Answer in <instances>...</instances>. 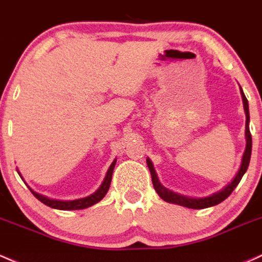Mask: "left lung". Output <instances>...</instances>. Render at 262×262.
<instances>
[{
	"instance_id": "left-lung-1",
	"label": "left lung",
	"mask_w": 262,
	"mask_h": 262,
	"mask_svg": "<svg viewBox=\"0 0 262 262\" xmlns=\"http://www.w3.org/2000/svg\"><path fill=\"white\" fill-rule=\"evenodd\" d=\"M241 92V97H243V103H244V109H245V114H246V124H245V137H246V149L245 153L243 155V162H241V166L238 169L236 177L234 178L231 183L228 184L224 189H221L220 191L215 192V194L210 195V196L206 198H199V199H195V198H188V196H183V195L177 194V192L170 191L169 189L164 188L162 184L159 183L158 180L157 174H155V170L153 168V164L149 159H146V164H148V168L150 170L151 174V182H153L154 189L155 191L159 194V196L162 198L164 201L166 203H173V204H178V205L185 206V208L189 209H205V208H210V206L217 205L220 204L221 201H224L226 198L234 191V189L236 188L237 184L240 183L241 178L244 177V174L246 173L249 168V163H250V158H251V148H252V139H251V133H250V128H249V122H250V114H249V102L246 99L245 94H244L243 89L240 88Z\"/></svg>"
}]
</instances>
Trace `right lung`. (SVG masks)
I'll return each instance as SVG.
<instances>
[{"label":"right lung","mask_w":262,"mask_h":262,"mask_svg":"<svg viewBox=\"0 0 262 262\" xmlns=\"http://www.w3.org/2000/svg\"><path fill=\"white\" fill-rule=\"evenodd\" d=\"M116 162L117 160H114V162L111 164V166H109L107 171V175H105L104 180H103L102 185L99 186L98 190L93 192L92 195H89L87 198H82V199L70 200V201L54 200V199H50V198L45 196V195L38 194V192L33 191L32 189H31V191H32L34 196L41 201V203L45 204V205L50 206V208H53V209H58V210H80V209L89 208V206L94 205V204H97L98 201L102 200L103 198L105 196V194H107L109 186H111L112 174H113V169L114 166H116Z\"/></svg>","instance_id":"1"}]
</instances>
